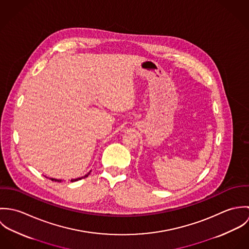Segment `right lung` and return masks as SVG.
<instances>
[{"label":"right lung","mask_w":249,"mask_h":249,"mask_svg":"<svg viewBox=\"0 0 249 249\" xmlns=\"http://www.w3.org/2000/svg\"><path fill=\"white\" fill-rule=\"evenodd\" d=\"M86 177H88V175H86L84 178H86ZM81 178H76V179H71V182H73V181H77V180H79V179H81ZM52 179V181H58V182H60L61 180H57V179H53V178H51Z\"/></svg>","instance_id":"obj_1"}]
</instances>
